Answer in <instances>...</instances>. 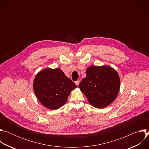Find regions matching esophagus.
Masks as SVG:
<instances>
[{"label": "esophagus", "instance_id": "obj_1", "mask_svg": "<svg viewBox=\"0 0 149 149\" xmlns=\"http://www.w3.org/2000/svg\"><path fill=\"white\" fill-rule=\"evenodd\" d=\"M79 82H80V81H79V80H78V81H75V84L77 85V86H78V85H79Z\"/></svg>", "mask_w": 149, "mask_h": 149}]
</instances>
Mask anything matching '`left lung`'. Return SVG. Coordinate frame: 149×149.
Wrapping results in <instances>:
<instances>
[{
    "label": "left lung",
    "mask_w": 149,
    "mask_h": 149,
    "mask_svg": "<svg viewBox=\"0 0 149 149\" xmlns=\"http://www.w3.org/2000/svg\"><path fill=\"white\" fill-rule=\"evenodd\" d=\"M86 74L78 87L90 104L97 109L110 105L120 91V79L117 71L108 65H94L87 68Z\"/></svg>",
    "instance_id": "obj_1"
}]
</instances>
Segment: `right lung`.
<instances>
[{
	"instance_id": "obj_1",
	"label": "right lung",
	"mask_w": 149,
	"mask_h": 149,
	"mask_svg": "<svg viewBox=\"0 0 149 149\" xmlns=\"http://www.w3.org/2000/svg\"><path fill=\"white\" fill-rule=\"evenodd\" d=\"M76 85L60 68H45L35 76L33 88L39 101L44 107L57 110L64 105Z\"/></svg>"
}]
</instances>
